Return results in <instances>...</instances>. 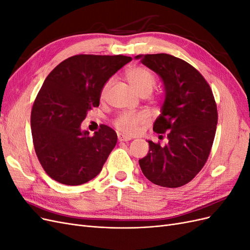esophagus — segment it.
Returning <instances> with one entry per match:
<instances>
[{
	"label": "esophagus",
	"mask_w": 250,
	"mask_h": 250,
	"mask_svg": "<svg viewBox=\"0 0 250 250\" xmlns=\"http://www.w3.org/2000/svg\"><path fill=\"white\" fill-rule=\"evenodd\" d=\"M118 140H119V142H128V141H130L131 139L126 137V135H124V134L119 133L118 134Z\"/></svg>",
	"instance_id": "1"
}]
</instances>
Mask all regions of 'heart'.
<instances>
[{"mask_svg": "<svg viewBox=\"0 0 250 250\" xmlns=\"http://www.w3.org/2000/svg\"><path fill=\"white\" fill-rule=\"evenodd\" d=\"M125 75L128 82L130 83V85L139 95L145 93L150 94L156 84L155 75L147 67L133 66L128 69ZM110 84L111 80H108L102 86L100 93L101 99L106 97ZM147 121L148 117L143 112H124L115 120L113 125L120 132L126 135H134L138 133L140 126L145 124Z\"/></svg>", "mask_w": 250, "mask_h": 250, "instance_id": "obj_1", "label": "heart"}]
</instances>
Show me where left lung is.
Returning <instances> with one entry per match:
<instances>
[{
    "instance_id": "left-lung-1",
    "label": "left lung",
    "mask_w": 250,
    "mask_h": 250,
    "mask_svg": "<svg viewBox=\"0 0 250 250\" xmlns=\"http://www.w3.org/2000/svg\"><path fill=\"white\" fill-rule=\"evenodd\" d=\"M164 82L165 101L153 130L168 143H149V152L139 161L151 183L164 188L185 186L206 165L218 123L215 98L207 80L185 60L169 54L135 56Z\"/></svg>"
}]
</instances>
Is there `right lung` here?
I'll use <instances>...</instances> for the list:
<instances>
[{"label":"right lung","instance_id":"add662e5","mask_svg":"<svg viewBox=\"0 0 250 250\" xmlns=\"http://www.w3.org/2000/svg\"><path fill=\"white\" fill-rule=\"evenodd\" d=\"M132 58L124 55L69 57L44 80L31 110V130L37 158L58 183L80 186L102 170L117 144L112 128L101 125L89 137L81 130L87 111L99 106L102 86Z\"/></svg>","mask_w":250,"mask_h":250}]
</instances>
